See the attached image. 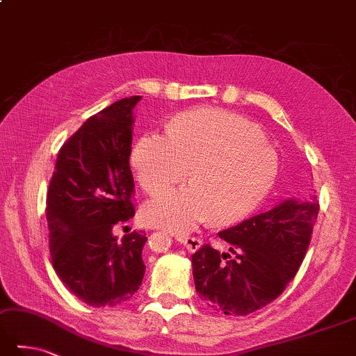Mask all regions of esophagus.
<instances>
[{
	"instance_id": "esophagus-1",
	"label": "esophagus",
	"mask_w": 356,
	"mask_h": 356,
	"mask_svg": "<svg viewBox=\"0 0 356 356\" xmlns=\"http://www.w3.org/2000/svg\"><path fill=\"white\" fill-rule=\"evenodd\" d=\"M177 240L179 241L181 245H184L187 250H189L191 252H195L198 251L201 245H203V241H201V238L198 237H189V236H177Z\"/></svg>"
}]
</instances>
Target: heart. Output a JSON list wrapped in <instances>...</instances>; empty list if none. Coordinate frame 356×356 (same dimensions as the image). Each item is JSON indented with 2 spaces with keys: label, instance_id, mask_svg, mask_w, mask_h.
<instances>
[{
  "label": "heart",
  "instance_id": "1",
  "mask_svg": "<svg viewBox=\"0 0 356 356\" xmlns=\"http://www.w3.org/2000/svg\"><path fill=\"white\" fill-rule=\"evenodd\" d=\"M131 167L150 195L188 172L189 185L163 190L143 209L149 225L187 232L207 217L216 225H232L251 216L276 183L279 159L250 119L197 108L173 118L167 136L156 131L140 136Z\"/></svg>",
  "mask_w": 356,
  "mask_h": 356
}]
</instances>
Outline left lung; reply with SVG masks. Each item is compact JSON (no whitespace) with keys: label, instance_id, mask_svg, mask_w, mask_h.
Returning a JSON list of instances; mask_svg holds the SVG:
<instances>
[{"label":"left lung","instance_id":"obj_1","mask_svg":"<svg viewBox=\"0 0 356 356\" xmlns=\"http://www.w3.org/2000/svg\"><path fill=\"white\" fill-rule=\"evenodd\" d=\"M318 201L286 200L218 232L229 252L203 245L192 254L195 290L229 316H248L277 299L296 276L310 245Z\"/></svg>","mask_w":356,"mask_h":356}]
</instances>
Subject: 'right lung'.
I'll return each instance as SVG.
<instances>
[{
  "mask_svg": "<svg viewBox=\"0 0 356 356\" xmlns=\"http://www.w3.org/2000/svg\"><path fill=\"white\" fill-rule=\"evenodd\" d=\"M139 100L120 99L85 120L60 149L46 198L54 270L74 296L97 308L131 299L145 273V234L113 236V226L135 216L130 153Z\"/></svg>",
  "mask_w": 356,
  "mask_h": 356,
  "instance_id": "1",
  "label": "right lung"
}]
</instances>
